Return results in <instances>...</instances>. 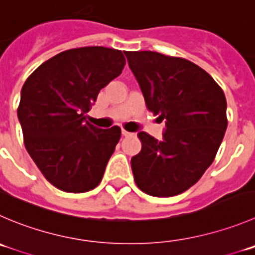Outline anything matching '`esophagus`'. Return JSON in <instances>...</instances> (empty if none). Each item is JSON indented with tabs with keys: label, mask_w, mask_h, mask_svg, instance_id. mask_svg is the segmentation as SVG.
Instances as JSON below:
<instances>
[{
	"label": "esophagus",
	"mask_w": 255,
	"mask_h": 255,
	"mask_svg": "<svg viewBox=\"0 0 255 255\" xmlns=\"http://www.w3.org/2000/svg\"><path fill=\"white\" fill-rule=\"evenodd\" d=\"M121 134L124 135V136H131V132H129V131H126V130H123V131H121Z\"/></svg>",
	"instance_id": "obj_1"
}]
</instances>
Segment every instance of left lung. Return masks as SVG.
I'll list each match as a JSON object with an SVG mask.
<instances>
[{"mask_svg":"<svg viewBox=\"0 0 255 255\" xmlns=\"http://www.w3.org/2000/svg\"><path fill=\"white\" fill-rule=\"evenodd\" d=\"M149 111L165 123L162 139L137 134L131 157L137 188L159 198L188 190L212 165L228 126L223 90L207 71L181 57L125 51Z\"/></svg>","mask_w":255,"mask_h":255,"instance_id":"1","label":"left lung"}]
</instances>
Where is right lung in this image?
<instances>
[{"mask_svg":"<svg viewBox=\"0 0 255 255\" xmlns=\"http://www.w3.org/2000/svg\"><path fill=\"white\" fill-rule=\"evenodd\" d=\"M125 62L115 48H71L40 65L23 84L17 116L26 150L60 190L85 193L100 184L121 129H99L85 114Z\"/></svg>","mask_w":255,"mask_h":255,"instance_id":"1","label":"right lung"}]
</instances>
